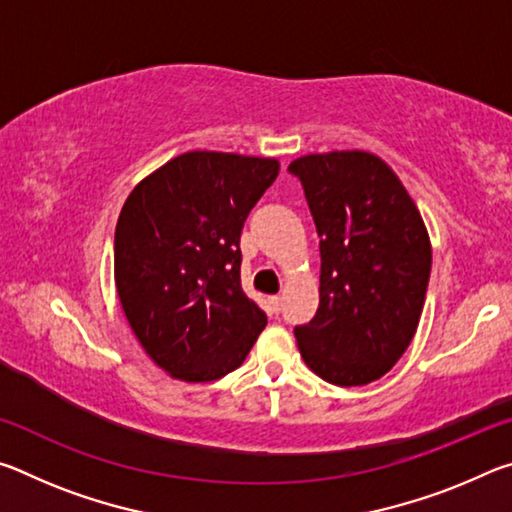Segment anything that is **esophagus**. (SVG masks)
I'll return each instance as SVG.
<instances>
[{"instance_id":"1","label":"esophagus","mask_w":512,"mask_h":512,"mask_svg":"<svg viewBox=\"0 0 512 512\" xmlns=\"http://www.w3.org/2000/svg\"><path fill=\"white\" fill-rule=\"evenodd\" d=\"M268 305L275 311V314H280V307H282V298L280 296H271L268 298Z\"/></svg>"}]
</instances>
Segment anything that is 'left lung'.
<instances>
[{"instance_id": "obj_1", "label": "left lung", "mask_w": 512, "mask_h": 512, "mask_svg": "<svg viewBox=\"0 0 512 512\" xmlns=\"http://www.w3.org/2000/svg\"><path fill=\"white\" fill-rule=\"evenodd\" d=\"M320 237V302L293 329L307 366L363 386L409 348L427 298L431 244L400 178L366 151L311 153L289 164Z\"/></svg>"}]
</instances>
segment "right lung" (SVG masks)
<instances>
[{"mask_svg": "<svg viewBox=\"0 0 512 512\" xmlns=\"http://www.w3.org/2000/svg\"><path fill=\"white\" fill-rule=\"evenodd\" d=\"M280 173L253 155L189 151L121 207L115 284L137 341L171 377L198 384L244 363L266 314L241 289L239 237Z\"/></svg>", "mask_w": 512, "mask_h": 512, "instance_id": "obj_1", "label": "right lung"}]
</instances>
